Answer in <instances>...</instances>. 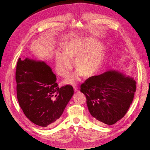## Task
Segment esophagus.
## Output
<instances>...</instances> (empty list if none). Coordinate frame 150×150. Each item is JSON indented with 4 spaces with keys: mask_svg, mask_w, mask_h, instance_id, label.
I'll list each match as a JSON object with an SVG mask.
<instances>
[{
    "mask_svg": "<svg viewBox=\"0 0 150 150\" xmlns=\"http://www.w3.org/2000/svg\"><path fill=\"white\" fill-rule=\"evenodd\" d=\"M73 88H74V91H75L76 93H77V92H79V89H78L77 86H73Z\"/></svg>",
    "mask_w": 150,
    "mask_h": 150,
    "instance_id": "obj_1",
    "label": "esophagus"
}]
</instances>
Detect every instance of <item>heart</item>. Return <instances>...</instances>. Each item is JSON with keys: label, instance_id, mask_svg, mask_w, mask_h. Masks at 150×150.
<instances>
[{"label": "heart", "instance_id": "heart-1", "mask_svg": "<svg viewBox=\"0 0 150 150\" xmlns=\"http://www.w3.org/2000/svg\"><path fill=\"white\" fill-rule=\"evenodd\" d=\"M63 52L56 53V70L62 76H66L72 68L70 59L75 58L76 72L69 76L66 82L73 83L78 81L83 74L86 77L93 76L99 68L103 59V48L101 44L94 39L72 40L66 44Z\"/></svg>", "mask_w": 150, "mask_h": 150}]
</instances>
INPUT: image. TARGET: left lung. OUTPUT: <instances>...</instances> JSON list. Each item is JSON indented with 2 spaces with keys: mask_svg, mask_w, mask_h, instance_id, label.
Returning a JSON list of instances; mask_svg holds the SVG:
<instances>
[{
  "mask_svg": "<svg viewBox=\"0 0 150 150\" xmlns=\"http://www.w3.org/2000/svg\"><path fill=\"white\" fill-rule=\"evenodd\" d=\"M136 82L116 71L88 78L81 85L88 108L98 124L112 125L123 118L132 103Z\"/></svg>",
  "mask_w": 150,
  "mask_h": 150,
  "instance_id": "obj_1",
  "label": "left lung"
}]
</instances>
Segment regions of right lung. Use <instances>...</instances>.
I'll list each match as a JSON object with an SVG mask.
<instances>
[{
  "mask_svg": "<svg viewBox=\"0 0 150 150\" xmlns=\"http://www.w3.org/2000/svg\"><path fill=\"white\" fill-rule=\"evenodd\" d=\"M16 81L17 100L25 115L44 128L56 124L74 94L71 85L59 88L56 75L44 62L19 58Z\"/></svg>",
  "mask_w": 150,
  "mask_h": 150,
  "instance_id": "add662e5",
  "label": "right lung"
}]
</instances>
